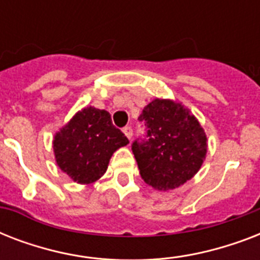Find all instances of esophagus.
<instances>
[{"instance_id":"34e87169","label":"esophagus","mask_w":260,"mask_h":260,"mask_svg":"<svg viewBox=\"0 0 260 260\" xmlns=\"http://www.w3.org/2000/svg\"><path fill=\"white\" fill-rule=\"evenodd\" d=\"M122 132H124L126 138L131 140V138H132V128H131V126H125V128L122 129Z\"/></svg>"}]
</instances>
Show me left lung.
<instances>
[{"mask_svg": "<svg viewBox=\"0 0 260 260\" xmlns=\"http://www.w3.org/2000/svg\"><path fill=\"white\" fill-rule=\"evenodd\" d=\"M144 139L132 143L140 175L158 190L179 187L197 174L208 151L206 135L179 102L155 98L143 109Z\"/></svg>", "mask_w": 260, "mask_h": 260, "instance_id": "1", "label": "left lung"}]
</instances>
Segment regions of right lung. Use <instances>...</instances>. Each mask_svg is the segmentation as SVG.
<instances>
[{
    "instance_id": "obj_1",
    "label": "right lung",
    "mask_w": 260,
    "mask_h": 260,
    "mask_svg": "<svg viewBox=\"0 0 260 260\" xmlns=\"http://www.w3.org/2000/svg\"><path fill=\"white\" fill-rule=\"evenodd\" d=\"M129 140L112 124L106 110H79L54 138L58 166L77 183H91L105 174L110 156Z\"/></svg>"
}]
</instances>
